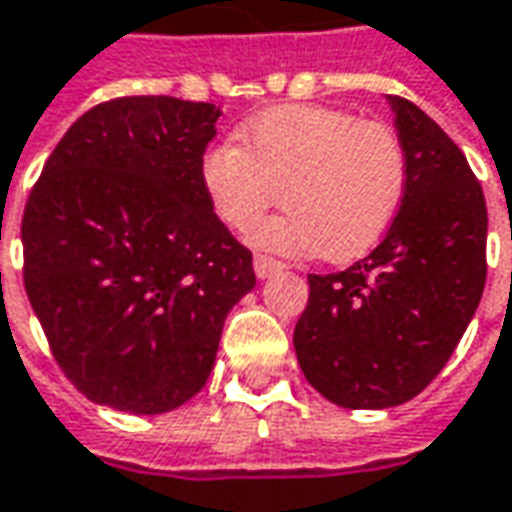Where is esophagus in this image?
<instances>
[{
	"label": "esophagus",
	"instance_id": "34e87169",
	"mask_svg": "<svg viewBox=\"0 0 512 512\" xmlns=\"http://www.w3.org/2000/svg\"><path fill=\"white\" fill-rule=\"evenodd\" d=\"M253 270L259 278H273L275 273H281L284 270V264L273 259V256H264V253H256V259H253Z\"/></svg>",
	"mask_w": 512,
	"mask_h": 512
}]
</instances>
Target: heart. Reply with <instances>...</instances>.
Returning a JSON list of instances; mask_svg holds the SVG:
<instances>
[{
  "label": "heart",
  "mask_w": 512,
  "mask_h": 512,
  "mask_svg": "<svg viewBox=\"0 0 512 512\" xmlns=\"http://www.w3.org/2000/svg\"><path fill=\"white\" fill-rule=\"evenodd\" d=\"M239 143L209 148L201 181L220 223L234 231H248L284 190L289 209L250 231L262 248L350 262L400 215L408 151L389 123L325 104H284L250 118Z\"/></svg>",
  "instance_id": "b5f03b06"
}]
</instances>
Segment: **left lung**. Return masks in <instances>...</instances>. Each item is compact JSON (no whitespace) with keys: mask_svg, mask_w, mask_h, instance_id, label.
Instances as JSON below:
<instances>
[{"mask_svg":"<svg viewBox=\"0 0 512 512\" xmlns=\"http://www.w3.org/2000/svg\"><path fill=\"white\" fill-rule=\"evenodd\" d=\"M408 151L400 215L366 259L308 275L297 364L342 408H394L430 386L485 289L488 209L449 134L413 101L389 96Z\"/></svg>","mask_w":512,"mask_h":512,"instance_id":"1","label":"left lung"}]
</instances>
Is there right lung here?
Here are the masks:
<instances>
[{"label":"right lung","mask_w":512,"mask_h":512,"mask_svg":"<svg viewBox=\"0 0 512 512\" xmlns=\"http://www.w3.org/2000/svg\"><path fill=\"white\" fill-rule=\"evenodd\" d=\"M220 110L101 101L63 134L24 220V289L54 361L88 400L165 413L204 389L253 253L209 204L201 159Z\"/></svg>","instance_id":"right-lung-1"}]
</instances>
